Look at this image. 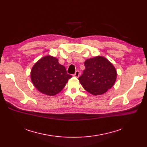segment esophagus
Listing matches in <instances>:
<instances>
[{
  "label": "esophagus",
  "mask_w": 147,
  "mask_h": 147,
  "mask_svg": "<svg viewBox=\"0 0 147 147\" xmlns=\"http://www.w3.org/2000/svg\"><path fill=\"white\" fill-rule=\"evenodd\" d=\"M80 72L78 70H77L76 72H75V74L74 75V77H77V78H78V77H79V76H80Z\"/></svg>",
  "instance_id": "1"
}]
</instances>
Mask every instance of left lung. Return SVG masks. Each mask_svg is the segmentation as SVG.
Wrapping results in <instances>:
<instances>
[{
  "label": "left lung",
  "mask_w": 147,
  "mask_h": 147,
  "mask_svg": "<svg viewBox=\"0 0 147 147\" xmlns=\"http://www.w3.org/2000/svg\"><path fill=\"white\" fill-rule=\"evenodd\" d=\"M84 65L85 69L78 80L86 91L94 96L101 95L113 86L117 74L108 59L96 56L86 59Z\"/></svg>",
  "instance_id": "left-lung-1"
}]
</instances>
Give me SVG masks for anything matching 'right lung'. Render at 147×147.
<instances>
[{
  "instance_id": "right-lung-1",
  "label": "right lung",
  "mask_w": 147,
  "mask_h": 147,
  "mask_svg": "<svg viewBox=\"0 0 147 147\" xmlns=\"http://www.w3.org/2000/svg\"><path fill=\"white\" fill-rule=\"evenodd\" d=\"M31 80L42 94L55 96L63 90L68 80L72 78L58 59L47 56L38 61L31 70Z\"/></svg>"
}]
</instances>
